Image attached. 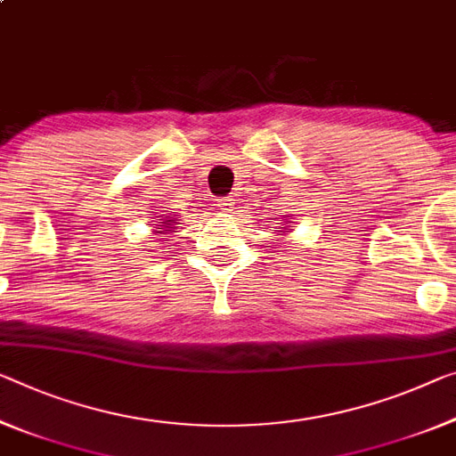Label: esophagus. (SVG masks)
<instances>
[{
	"label": "esophagus",
	"instance_id": "obj_1",
	"mask_svg": "<svg viewBox=\"0 0 456 456\" xmlns=\"http://www.w3.org/2000/svg\"><path fill=\"white\" fill-rule=\"evenodd\" d=\"M218 208L222 209V212H232L234 200H232V198H224V200L218 201Z\"/></svg>",
	"mask_w": 456,
	"mask_h": 456
}]
</instances>
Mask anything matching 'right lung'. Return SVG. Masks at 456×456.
I'll list each match as a JSON object with an SVG mask.
<instances>
[{
  "instance_id": "right-lung-1",
  "label": "right lung",
  "mask_w": 456,
  "mask_h": 456,
  "mask_svg": "<svg viewBox=\"0 0 456 456\" xmlns=\"http://www.w3.org/2000/svg\"><path fill=\"white\" fill-rule=\"evenodd\" d=\"M160 224H171V220H167V222H160ZM165 228H169V226H165ZM157 234H163V230H157Z\"/></svg>"
}]
</instances>
